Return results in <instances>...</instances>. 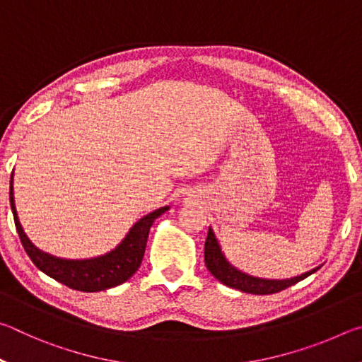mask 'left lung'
I'll return each mask as SVG.
<instances>
[{
    "mask_svg": "<svg viewBox=\"0 0 362 362\" xmlns=\"http://www.w3.org/2000/svg\"><path fill=\"white\" fill-rule=\"evenodd\" d=\"M204 262L206 267L212 273L214 278H217L220 283L233 287V289H238L246 293H255V296H267V293H274L279 291H284L287 287L293 286L298 281L305 279L310 274L320 269L316 267L310 272L302 273L300 276L293 278H286V279H267V278H257L252 274H247L233 267L231 263L226 260L225 254L222 252V247L216 238V233L212 231L209 226V231H207L206 244H204Z\"/></svg>",
    "mask_w": 362,
    "mask_h": 362,
    "instance_id": "1",
    "label": "left lung"
}]
</instances>
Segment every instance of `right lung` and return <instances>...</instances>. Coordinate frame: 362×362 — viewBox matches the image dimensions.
Returning a JSON list of instances; mask_svg holds the SVG:
<instances>
[{
    "instance_id": "obj_1",
    "label": "right lung",
    "mask_w": 362,
    "mask_h": 362,
    "mask_svg": "<svg viewBox=\"0 0 362 362\" xmlns=\"http://www.w3.org/2000/svg\"><path fill=\"white\" fill-rule=\"evenodd\" d=\"M12 175H14V173H12ZM12 175L9 201L16 228L17 233H19L23 249H25V252L32 259L36 268L41 269L42 273L59 281V283L69 286L70 289L81 292H99L126 283L137 272L140 263H142L146 240H148V233L153 222L169 209V206H164L146 214V216H144L139 222L131 226V230L127 231V235L122 238L118 246L107 254L93 257V259H60V257L42 252L41 249L36 247L28 240L25 231H23L16 211Z\"/></svg>"
}]
</instances>
